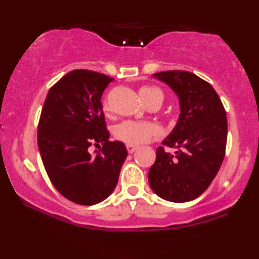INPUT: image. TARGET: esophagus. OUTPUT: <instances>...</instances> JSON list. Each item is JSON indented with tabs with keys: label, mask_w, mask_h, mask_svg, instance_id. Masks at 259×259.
Returning <instances> with one entry per match:
<instances>
[{
	"label": "esophagus",
	"mask_w": 259,
	"mask_h": 259,
	"mask_svg": "<svg viewBox=\"0 0 259 259\" xmlns=\"http://www.w3.org/2000/svg\"><path fill=\"white\" fill-rule=\"evenodd\" d=\"M126 150L129 153H134L138 150V146H134V145H126Z\"/></svg>",
	"instance_id": "34e87169"
}]
</instances>
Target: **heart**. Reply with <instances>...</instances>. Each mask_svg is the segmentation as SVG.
<instances>
[{
  "mask_svg": "<svg viewBox=\"0 0 259 259\" xmlns=\"http://www.w3.org/2000/svg\"><path fill=\"white\" fill-rule=\"evenodd\" d=\"M140 96L144 102L150 107L152 105L160 106L163 102V92L158 88L153 86H145L140 90ZM103 109L108 111V101L103 102ZM158 126L151 121L141 120H124L117 124L113 129V136L121 142L127 145H141L150 141L151 139L158 136Z\"/></svg>",
  "mask_w": 259,
  "mask_h": 259,
  "instance_id": "obj_1",
  "label": "heart"
}]
</instances>
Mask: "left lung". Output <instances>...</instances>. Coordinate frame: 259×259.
Returning <instances> with one entry per match:
<instances>
[{"label":"left lung","instance_id":"8db88e82","mask_svg":"<svg viewBox=\"0 0 259 259\" xmlns=\"http://www.w3.org/2000/svg\"><path fill=\"white\" fill-rule=\"evenodd\" d=\"M179 97L180 115L148 171L159 197L170 202L192 201L203 194L221 168L228 138L227 112L209 82L185 70L154 74ZM177 148L174 155L164 150Z\"/></svg>","mask_w":259,"mask_h":259}]
</instances>
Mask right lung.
I'll use <instances>...</instances> for the list:
<instances>
[{
	"instance_id": "obj_1",
	"label": "right lung",
	"mask_w": 259,
	"mask_h": 259,
	"mask_svg": "<svg viewBox=\"0 0 259 259\" xmlns=\"http://www.w3.org/2000/svg\"><path fill=\"white\" fill-rule=\"evenodd\" d=\"M111 76L76 69L50 89L37 125V145L46 173L67 200L91 206L106 200L118 183L127 151L109 141L102 111ZM103 147L92 156V144Z\"/></svg>"
}]
</instances>
